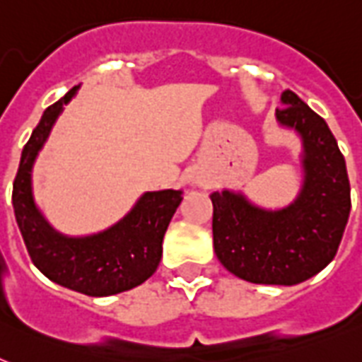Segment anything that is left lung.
Here are the masks:
<instances>
[{
    "mask_svg": "<svg viewBox=\"0 0 362 362\" xmlns=\"http://www.w3.org/2000/svg\"><path fill=\"white\" fill-rule=\"evenodd\" d=\"M276 120L303 141L300 192L278 210L261 209L240 192H214L212 235L216 255L231 274L252 284L295 286L337 255L351 210V189L337 139L297 93H281Z\"/></svg>",
    "mask_w": 362,
    "mask_h": 362,
    "instance_id": "1",
    "label": "left lung"
}]
</instances>
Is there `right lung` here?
<instances>
[{
    "label": "right lung",
    "mask_w": 362,
    "mask_h": 362,
    "mask_svg": "<svg viewBox=\"0 0 362 362\" xmlns=\"http://www.w3.org/2000/svg\"><path fill=\"white\" fill-rule=\"evenodd\" d=\"M78 86L50 105L25 142L13 184L14 218L31 261L48 280L84 293L109 297L141 286L156 272L170 218L182 203V192H146L135 206L109 229L88 237H65L37 209L31 192V170L52 125Z\"/></svg>",
    "instance_id": "1"
}]
</instances>
